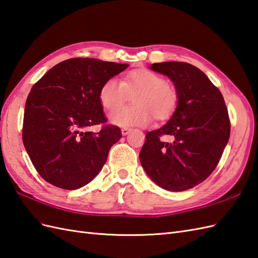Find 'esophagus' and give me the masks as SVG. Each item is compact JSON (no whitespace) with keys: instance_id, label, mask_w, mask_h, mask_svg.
Segmentation results:
<instances>
[{"instance_id":"34e87169","label":"esophagus","mask_w":258,"mask_h":258,"mask_svg":"<svg viewBox=\"0 0 258 258\" xmlns=\"http://www.w3.org/2000/svg\"><path fill=\"white\" fill-rule=\"evenodd\" d=\"M131 131H132V128H130V127H123V128L121 130L122 135H127Z\"/></svg>"}]
</instances>
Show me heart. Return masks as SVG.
<instances>
[{"mask_svg":"<svg viewBox=\"0 0 258 258\" xmlns=\"http://www.w3.org/2000/svg\"><path fill=\"white\" fill-rule=\"evenodd\" d=\"M133 107L120 108L128 95ZM179 90L162 75L146 69L125 74L121 82L115 78L105 81L99 90V101L105 110L118 109L110 114V122L117 126H146L153 116L166 120L174 113L179 104Z\"/></svg>","mask_w":258,"mask_h":258,"instance_id":"obj_1","label":"heart"}]
</instances>
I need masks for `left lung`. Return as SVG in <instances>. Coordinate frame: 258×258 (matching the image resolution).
I'll return each instance as SVG.
<instances>
[{"mask_svg":"<svg viewBox=\"0 0 258 258\" xmlns=\"http://www.w3.org/2000/svg\"><path fill=\"white\" fill-rule=\"evenodd\" d=\"M179 90V104L167 124L148 132L140 153L143 168L157 185L182 192L205 181L218 166L230 137V118L220 90L196 66L154 63ZM170 136L173 142L162 140Z\"/></svg>","mask_w":258,"mask_h":258,"instance_id":"left-lung-1","label":"left lung"}]
</instances>
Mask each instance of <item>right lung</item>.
<instances>
[{
  "label": "right lung",
  "mask_w": 258,
  "mask_h": 258,
  "mask_svg": "<svg viewBox=\"0 0 258 258\" xmlns=\"http://www.w3.org/2000/svg\"><path fill=\"white\" fill-rule=\"evenodd\" d=\"M127 66L69 58L32 86L25 105L23 143L43 180L63 189H77L100 172L122 133L118 126L105 124L99 90ZM100 123L98 134L88 131Z\"/></svg>",
  "instance_id": "right-lung-1"
}]
</instances>
